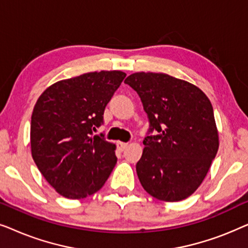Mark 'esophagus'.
Segmentation results:
<instances>
[{
  "mask_svg": "<svg viewBox=\"0 0 248 248\" xmlns=\"http://www.w3.org/2000/svg\"><path fill=\"white\" fill-rule=\"evenodd\" d=\"M117 148L120 149L121 151H124L125 149L127 148V143H124V142H117Z\"/></svg>",
  "mask_w": 248,
  "mask_h": 248,
  "instance_id": "esophagus-1",
  "label": "esophagus"
}]
</instances>
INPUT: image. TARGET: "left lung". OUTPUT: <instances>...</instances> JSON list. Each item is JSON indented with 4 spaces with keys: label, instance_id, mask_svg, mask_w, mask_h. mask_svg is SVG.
Listing matches in <instances>:
<instances>
[{
    "label": "left lung",
    "instance_id": "obj_1",
    "mask_svg": "<svg viewBox=\"0 0 248 248\" xmlns=\"http://www.w3.org/2000/svg\"><path fill=\"white\" fill-rule=\"evenodd\" d=\"M124 82L137 91L149 120L137 164L141 185L161 201L188 198L201 185L219 148L209 98L192 83L165 73H133Z\"/></svg>",
    "mask_w": 248,
    "mask_h": 248
}]
</instances>
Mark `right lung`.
Instances as JSON below:
<instances>
[{"mask_svg":"<svg viewBox=\"0 0 248 248\" xmlns=\"http://www.w3.org/2000/svg\"><path fill=\"white\" fill-rule=\"evenodd\" d=\"M126 74L100 71L54 83L33 107V161L57 193L83 199L103 187L117 162L115 144L93 134Z\"/></svg>","mask_w":248,"mask_h":248,"instance_id":"add662e5","label":"right lung"}]
</instances>
